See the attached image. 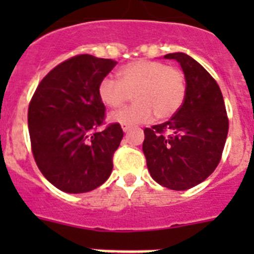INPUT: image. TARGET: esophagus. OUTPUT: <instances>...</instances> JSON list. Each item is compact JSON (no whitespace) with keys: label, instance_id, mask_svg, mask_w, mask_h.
I'll return each instance as SVG.
<instances>
[{"label":"esophagus","instance_id":"1","mask_svg":"<svg viewBox=\"0 0 254 254\" xmlns=\"http://www.w3.org/2000/svg\"><path fill=\"white\" fill-rule=\"evenodd\" d=\"M122 129H123V132H128L129 129H131V126H128V125H122Z\"/></svg>","mask_w":254,"mask_h":254}]
</instances>
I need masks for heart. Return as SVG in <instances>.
Wrapping results in <instances>:
<instances>
[{"mask_svg": "<svg viewBox=\"0 0 254 254\" xmlns=\"http://www.w3.org/2000/svg\"><path fill=\"white\" fill-rule=\"evenodd\" d=\"M118 80L104 77L98 94L107 107L117 109L134 96L136 104L111 116L120 125L147 123L156 116L168 120L179 111L187 95L185 73L177 67L156 61L138 60L118 69Z\"/></svg>", "mask_w": 254, "mask_h": 254, "instance_id": "heart-1", "label": "heart"}]
</instances>
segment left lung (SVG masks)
<instances>
[{
    "label": "left lung",
    "mask_w": 254,
    "mask_h": 254,
    "mask_svg": "<svg viewBox=\"0 0 254 254\" xmlns=\"http://www.w3.org/2000/svg\"><path fill=\"white\" fill-rule=\"evenodd\" d=\"M179 62L187 81L182 108L167 122L145 128L142 151L155 182L186 190L205 181L221 160L229 120L215 78L186 53H169Z\"/></svg>",
    "instance_id": "left-lung-1"
}]
</instances>
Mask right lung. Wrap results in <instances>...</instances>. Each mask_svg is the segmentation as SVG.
Returning a JSON list of instances; mask_svg holds the SVG:
<instances>
[{"label": "right lung", "instance_id": "obj_1", "mask_svg": "<svg viewBox=\"0 0 254 254\" xmlns=\"http://www.w3.org/2000/svg\"><path fill=\"white\" fill-rule=\"evenodd\" d=\"M117 62L78 55L56 66L38 85L28 111L31 151L38 168L58 190L84 193L102 186L113 169L123 131L102 132L105 107L98 86Z\"/></svg>", "mask_w": 254, "mask_h": 254}]
</instances>
